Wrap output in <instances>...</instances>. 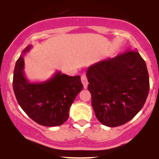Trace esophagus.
<instances>
[{
    "mask_svg": "<svg viewBox=\"0 0 159 159\" xmlns=\"http://www.w3.org/2000/svg\"><path fill=\"white\" fill-rule=\"evenodd\" d=\"M81 82H82L83 85H84V89H87L88 84H89V81H88L87 77H86L85 75H81Z\"/></svg>",
    "mask_w": 159,
    "mask_h": 159,
    "instance_id": "obj_1",
    "label": "esophagus"
}]
</instances>
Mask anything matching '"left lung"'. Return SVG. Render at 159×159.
<instances>
[{"instance_id": "obj_1", "label": "left lung", "mask_w": 159, "mask_h": 159, "mask_svg": "<svg viewBox=\"0 0 159 159\" xmlns=\"http://www.w3.org/2000/svg\"><path fill=\"white\" fill-rule=\"evenodd\" d=\"M86 75L91 105L104 125L125 124L145 105L149 92L148 72L137 51L100 61L88 68Z\"/></svg>"}]
</instances>
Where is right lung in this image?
<instances>
[{
    "label": "right lung",
    "instance_id": "add662e5",
    "mask_svg": "<svg viewBox=\"0 0 159 159\" xmlns=\"http://www.w3.org/2000/svg\"><path fill=\"white\" fill-rule=\"evenodd\" d=\"M31 48H25L16 61L14 94L20 108L35 122L46 127L61 125L68 119L70 105L83 89L81 77H70L57 70L47 81L30 82L24 71V56Z\"/></svg>",
    "mask_w": 159,
    "mask_h": 159
}]
</instances>
